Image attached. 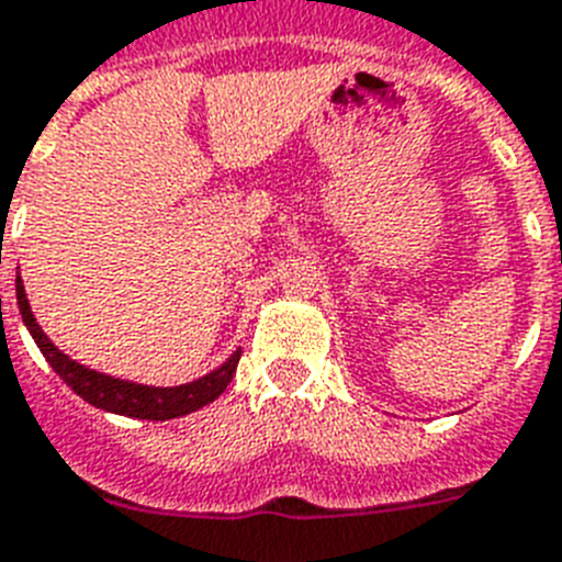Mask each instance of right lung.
<instances>
[{
    "mask_svg": "<svg viewBox=\"0 0 562 562\" xmlns=\"http://www.w3.org/2000/svg\"><path fill=\"white\" fill-rule=\"evenodd\" d=\"M16 304H20L22 322H25L27 333L34 336L36 347H40L42 356L48 359L54 373H57L77 396L86 398L88 405L100 407V411H109V414L151 422L178 419V416H187L192 414V411H201L209 402H215V398L226 391V384L232 382L235 370H238L240 350H235L217 370H212V373L201 375V379H194V382L189 384H178V387H151V384L125 382V379L97 373V370L86 368L80 361H74L71 356H65L59 347H54V341L42 333L34 313H31L22 278H16Z\"/></svg>",
    "mask_w": 562,
    "mask_h": 562,
    "instance_id": "obj_1",
    "label": "right lung"
}]
</instances>
